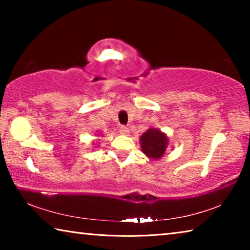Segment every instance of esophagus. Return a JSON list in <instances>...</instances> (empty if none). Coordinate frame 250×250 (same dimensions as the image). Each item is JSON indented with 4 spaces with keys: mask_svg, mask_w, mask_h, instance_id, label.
I'll use <instances>...</instances> for the list:
<instances>
[{
    "mask_svg": "<svg viewBox=\"0 0 250 250\" xmlns=\"http://www.w3.org/2000/svg\"><path fill=\"white\" fill-rule=\"evenodd\" d=\"M120 133L121 134H128L129 133V128L125 125H120Z\"/></svg>",
    "mask_w": 250,
    "mask_h": 250,
    "instance_id": "34e87169",
    "label": "esophagus"
}]
</instances>
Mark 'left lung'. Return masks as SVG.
Listing matches in <instances>:
<instances>
[{
  "instance_id": "1",
  "label": "left lung",
  "mask_w": 250,
  "mask_h": 250,
  "mask_svg": "<svg viewBox=\"0 0 250 250\" xmlns=\"http://www.w3.org/2000/svg\"><path fill=\"white\" fill-rule=\"evenodd\" d=\"M140 145L142 152L147 158L159 160L166 153L168 139L159 129L151 128L141 135Z\"/></svg>"
}]
</instances>
